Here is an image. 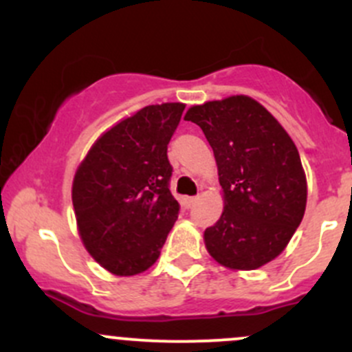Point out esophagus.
Masks as SVG:
<instances>
[{
    "instance_id": "esophagus-1",
    "label": "esophagus",
    "mask_w": 352,
    "mask_h": 352,
    "mask_svg": "<svg viewBox=\"0 0 352 352\" xmlns=\"http://www.w3.org/2000/svg\"><path fill=\"white\" fill-rule=\"evenodd\" d=\"M184 201H186V206H187V208H190V206H192L194 202L197 201V197H196V196H192V197H186V199H184Z\"/></svg>"
}]
</instances>
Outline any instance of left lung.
Here are the masks:
<instances>
[{
	"label": "left lung",
	"instance_id": "1",
	"mask_svg": "<svg viewBox=\"0 0 352 352\" xmlns=\"http://www.w3.org/2000/svg\"><path fill=\"white\" fill-rule=\"evenodd\" d=\"M211 144L225 196L206 228L209 254L230 269L252 271L278 257L300 226L307 179L300 153L281 124L254 98L236 95L190 107Z\"/></svg>",
	"mask_w": 352,
	"mask_h": 352
}]
</instances>
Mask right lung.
I'll return each mask as SVG.
<instances>
[{
    "label": "right lung",
    "instance_id": "right-lung-1",
    "mask_svg": "<svg viewBox=\"0 0 352 352\" xmlns=\"http://www.w3.org/2000/svg\"><path fill=\"white\" fill-rule=\"evenodd\" d=\"M184 109H141L98 138L78 166L73 206L80 236L112 274L134 276L151 267L179 216L166 150Z\"/></svg>",
    "mask_w": 352,
    "mask_h": 352
}]
</instances>
